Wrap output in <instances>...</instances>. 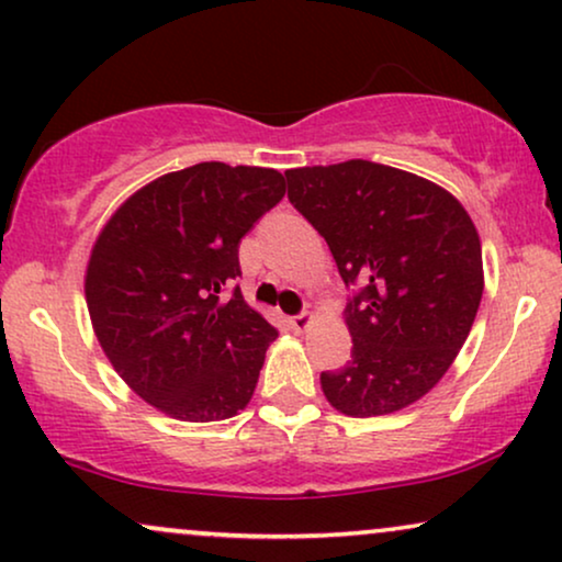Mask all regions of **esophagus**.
<instances>
[{
	"label": "esophagus",
	"mask_w": 562,
	"mask_h": 562,
	"mask_svg": "<svg viewBox=\"0 0 562 562\" xmlns=\"http://www.w3.org/2000/svg\"><path fill=\"white\" fill-rule=\"evenodd\" d=\"M310 323H312V317L307 315V312H302V315H294V317H289V327H291V330H296V333L307 330Z\"/></svg>",
	"instance_id": "1"
}]
</instances>
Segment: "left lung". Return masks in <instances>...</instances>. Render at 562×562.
I'll return each mask as SVG.
<instances>
[{"label":"left lung","instance_id":"1","mask_svg":"<svg viewBox=\"0 0 562 562\" xmlns=\"http://www.w3.org/2000/svg\"><path fill=\"white\" fill-rule=\"evenodd\" d=\"M289 201L325 237L346 286L351 361L323 371L335 411L397 413L447 374L483 299L475 224L449 191L369 159L286 170Z\"/></svg>","mask_w":562,"mask_h":562}]
</instances>
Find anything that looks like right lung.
<instances>
[{
	"mask_svg": "<svg viewBox=\"0 0 562 562\" xmlns=\"http://www.w3.org/2000/svg\"><path fill=\"white\" fill-rule=\"evenodd\" d=\"M286 193L271 167L201 162L136 191L94 239L85 296L100 346L123 382L188 424L250 403L276 327L224 289L239 239Z\"/></svg>",
	"mask_w": 562,
	"mask_h": 562,
	"instance_id": "right-lung-1",
	"label": "right lung"
}]
</instances>
